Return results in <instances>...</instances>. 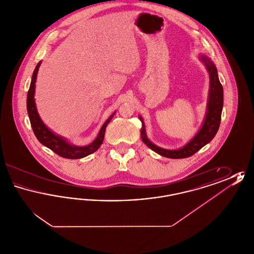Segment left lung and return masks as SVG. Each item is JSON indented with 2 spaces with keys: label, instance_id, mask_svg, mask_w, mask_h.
Here are the masks:
<instances>
[{
  "label": "left lung",
  "instance_id": "1",
  "mask_svg": "<svg viewBox=\"0 0 254 254\" xmlns=\"http://www.w3.org/2000/svg\"><path fill=\"white\" fill-rule=\"evenodd\" d=\"M199 60L205 64V68L209 75V89L205 109V119L198 130L186 145L178 149H167L154 145L148 138L145 132V126L142 116L139 115V119L142 122L141 137L143 142L150 149L155 151L159 155L171 159H183L190 157L199 149L208 144L216 135L220 122L221 114L224 104V92L218 77L217 68L213 62L207 56L200 54L198 55Z\"/></svg>",
  "mask_w": 254,
  "mask_h": 254
}]
</instances>
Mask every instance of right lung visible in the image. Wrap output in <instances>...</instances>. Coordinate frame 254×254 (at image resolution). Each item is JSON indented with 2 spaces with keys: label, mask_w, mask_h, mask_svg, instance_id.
<instances>
[{
  "label": "right lung",
  "mask_w": 254,
  "mask_h": 254,
  "mask_svg": "<svg viewBox=\"0 0 254 254\" xmlns=\"http://www.w3.org/2000/svg\"><path fill=\"white\" fill-rule=\"evenodd\" d=\"M41 64H42V61H40L37 64L34 72L32 74L31 83H30V86H29V89L27 92V98H26V109H27L29 121H30L32 129L34 131L38 141L42 145L49 147V149L54 151L61 157L66 158V159H81V158L85 157V156L95 152L103 144L106 128H107L109 122L111 121V119L115 115L116 111H114L108 118V120L104 123L96 138L89 145H73L70 142H68L64 137L53 132L51 129H49V127L45 125L43 120L41 119V117L38 113V110H37L35 99H34L37 74L39 71V67H40Z\"/></svg>",
  "instance_id": "1"
}]
</instances>
